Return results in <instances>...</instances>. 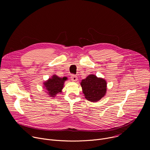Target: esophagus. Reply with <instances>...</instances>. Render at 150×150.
I'll use <instances>...</instances> for the list:
<instances>
[{"mask_svg": "<svg viewBox=\"0 0 150 150\" xmlns=\"http://www.w3.org/2000/svg\"><path fill=\"white\" fill-rule=\"evenodd\" d=\"M71 79H72V81L76 82V81H77V80H78V77H77V76H76V75H72L71 76Z\"/></svg>", "mask_w": 150, "mask_h": 150, "instance_id": "1", "label": "esophagus"}]
</instances>
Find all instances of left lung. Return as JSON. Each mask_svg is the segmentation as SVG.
<instances>
[{
  "label": "left lung",
  "instance_id": "left-lung-1",
  "mask_svg": "<svg viewBox=\"0 0 150 150\" xmlns=\"http://www.w3.org/2000/svg\"><path fill=\"white\" fill-rule=\"evenodd\" d=\"M85 98L91 102H97L106 94L107 82L102 78L91 74L81 82Z\"/></svg>",
  "mask_w": 150,
  "mask_h": 150
}]
</instances>
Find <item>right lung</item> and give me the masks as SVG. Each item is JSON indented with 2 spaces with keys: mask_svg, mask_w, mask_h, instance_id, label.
<instances>
[{
  "mask_svg": "<svg viewBox=\"0 0 150 150\" xmlns=\"http://www.w3.org/2000/svg\"><path fill=\"white\" fill-rule=\"evenodd\" d=\"M67 79L68 78L66 76L61 78L56 75H53L43 83L44 88L46 90L45 91L49 97L54 98L57 94L62 92L64 83Z\"/></svg>",
  "mask_w": 150,
  "mask_h": 150,
  "instance_id": "right-lung-1",
  "label": "right lung"
}]
</instances>
